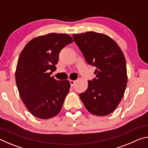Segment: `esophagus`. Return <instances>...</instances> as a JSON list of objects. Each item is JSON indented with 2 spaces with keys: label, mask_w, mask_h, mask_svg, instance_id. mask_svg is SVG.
I'll return each instance as SVG.
<instances>
[{
  "label": "esophagus",
  "mask_w": 148,
  "mask_h": 148,
  "mask_svg": "<svg viewBox=\"0 0 148 148\" xmlns=\"http://www.w3.org/2000/svg\"><path fill=\"white\" fill-rule=\"evenodd\" d=\"M70 83H71V87H73L75 84V81L74 80H70Z\"/></svg>",
  "instance_id": "esophagus-1"
}]
</instances>
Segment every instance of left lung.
<instances>
[{"instance_id": "left-lung-1", "label": "left lung", "mask_w": 148, "mask_h": 148, "mask_svg": "<svg viewBox=\"0 0 148 148\" xmlns=\"http://www.w3.org/2000/svg\"><path fill=\"white\" fill-rule=\"evenodd\" d=\"M86 62L96 67L95 78L80 93L85 107L94 115L113 112L121 101L127 86L126 61L116 42L106 34L86 32L72 35Z\"/></svg>"}]
</instances>
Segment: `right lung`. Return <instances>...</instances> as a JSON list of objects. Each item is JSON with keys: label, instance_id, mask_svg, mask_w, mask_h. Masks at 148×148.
Wrapping results in <instances>:
<instances>
[{"label": "right lung", "instance_id": "add662e5", "mask_svg": "<svg viewBox=\"0 0 148 148\" xmlns=\"http://www.w3.org/2000/svg\"><path fill=\"white\" fill-rule=\"evenodd\" d=\"M73 39L67 34L50 33L36 37L20 54L16 81L22 101L29 111L40 119H49L61 112L71 84L51 76L59 53Z\"/></svg>", "mask_w": 148, "mask_h": 148}]
</instances>
